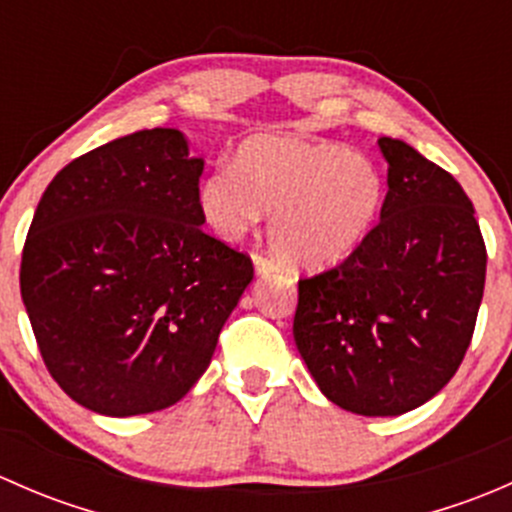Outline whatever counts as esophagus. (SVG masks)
<instances>
[{"label":"esophagus","mask_w":512,"mask_h":512,"mask_svg":"<svg viewBox=\"0 0 512 512\" xmlns=\"http://www.w3.org/2000/svg\"><path fill=\"white\" fill-rule=\"evenodd\" d=\"M252 265H255L257 275H270V272L277 270L275 260L267 255H262V252H255V255H252Z\"/></svg>","instance_id":"esophagus-1"}]
</instances>
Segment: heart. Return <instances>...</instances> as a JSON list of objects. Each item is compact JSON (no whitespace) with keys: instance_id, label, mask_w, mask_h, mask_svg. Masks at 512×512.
Masks as SVG:
<instances>
[{"instance_id":"b5f03b06","label":"heart","mask_w":512,"mask_h":512,"mask_svg":"<svg viewBox=\"0 0 512 512\" xmlns=\"http://www.w3.org/2000/svg\"><path fill=\"white\" fill-rule=\"evenodd\" d=\"M200 213L237 240L272 213L270 242L297 267L337 265L364 242L384 203V178L369 158L337 143L257 136L235 168L220 165L200 183Z\"/></svg>"}]
</instances>
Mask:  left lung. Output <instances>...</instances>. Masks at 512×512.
I'll return each mask as SVG.
<instances>
[{
	"label": "left lung",
	"mask_w": 512,
	"mask_h": 512,
	"mask_svg": "<svg viewBox=\"0 0 512 512\" xmlns=\"http://www.w3.org/2000/svg\"><path fill=\"white\" fill-rule=\"evenodd\" d=\"M379 148L389 163L381 220L342 265L299 280L292 332L332 404L399 416L461 366L488 255L451 173L396 138H379Z\"/></svg>",
	"instance_id": "left-lung-1"
}]
</instances>
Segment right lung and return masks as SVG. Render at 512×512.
<instances>
[{"instance_id":"right-lung-1","label":"right lung","mask_w":512,"mask_h":512,"mask_svg":"<svg viewBox=\"0 0 512 512\" xmlns=\"http://www.w3.org/2000/svg\"><path fill=\"white\" fill-rule=\"evenodd\" d=\"M203 158L153 128L71 160L41 195L19 285L56 384L103 416L173 406L205 374L252 260L203 230Z\"/></svg>"}]
</instances>
